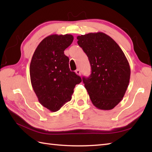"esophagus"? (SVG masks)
<instances>
[{"label": "esophagus", "instance_id": "1", "mask_svg": "<svg viewBox=\"0 0 152 152\" xmlns=\"http://www.w3.org/2000/svg\"><path fill=\"white\" fill-rule=\"evenodd\" d=\"M76 74H78V75H79V76H81V74H82V73H81V70H80V69H77L76 71Z\"/></svg>", "mask_w": 152, "mask_h": 152}]
</instances>
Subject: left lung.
<instances>
[{"instance_id": "obj_1", "label": "left lung", "mask_w": 152, "mask_h": 152, "mask_svg": "<svg viewBox=\"0 0 152 152\" xmlns=\"http://www.w3.org/2000/svg\"><path fill=\"white\" fill-rule=\"evenodd\" d=\"M77 39L91 67L90 76L82 78L90 99L99 109H113L123 99L129 83L127 58L118 44L101 32L78 36Z\"/></svg>"}]
</instances>
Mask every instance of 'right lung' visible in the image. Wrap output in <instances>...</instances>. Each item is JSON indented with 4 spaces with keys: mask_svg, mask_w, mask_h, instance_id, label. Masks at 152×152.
I'll list each match as a JSON object with an SVG mask.
<instances>
[{
    "mask_svg": "<svg viewBox=\"0 0 152 152\" xmlns=\"http://www.w3.org/2000/svg\"><path fill=\"white\" fill-rule=\"evenodd\" d=\"M71 34H51L38 44L30 64L32 87L38 101L51 112H57L72 99L74 89L82 82L69 69L64 50L72 44Z\"/></svg>",
    "mask_w": 152,
    "mask_h": 152,
    "instance_id": "obj_1",
    "label": "right lung"
}]
</instances>
